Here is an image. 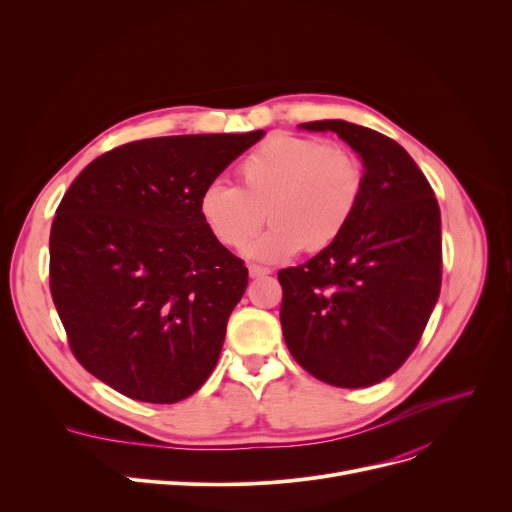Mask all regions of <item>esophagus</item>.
<instances>
[{
  "mask_svg": "<svg viewBox=\"0 0 512 512\" xmlns=\"http://www.w3.org/2000/svg\"><path fill=\"white\" fill-rule=\"evenodd\" d=\"M267 274H270V270H267V267L249 265V276H251V278H263V276H267Z\"/></svg>",
  "mask_w": 512,
  "mask_h": 512,
  "instance_id": "1",
  "label": "esophagus"
}]
</instances>
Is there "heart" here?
Returning a JSON list of instances; mask_svg holds the SVG:
<instances>
[{"label":"heart","instance_id":"obj_1","mask_svg":"<svg viewBox=\"0 0 512 512\" xmlns=\"http://www.w3.org/2000/svg\"><path fill=\"white\" fill-rule=\"evenodd\" d=\"M240 186L209 180L197 211L209 234L228 249H240L272 220L270 230L251 242L247 255L282 261L307 249H330L351 224L363 193L359 159L319 139L272 134L238 164Z\"/></svg>","mask_w":512,"mask_h":512}]
</instances>
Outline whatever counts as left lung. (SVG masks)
<instances>
[{"instance_id":"8db88e82","label":"left lung","mask_w":512,"mask_h":512,"mask_svg":"<svg viewBox=\"0 0 512 512\" xmlns=\"http://www.w3.org/2000/svg\"><path fill=\"white\" fill-rule=\"evenodd\" d=\"M336 132L363 161V193L342 238L280 270V321L290 355L313 378L367 388L409 359L442 284L440 207L413 157L386 134L344 120Z\"/></svg>"}]
</instances>
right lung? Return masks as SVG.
<instances>
[{"label":"right lung","instance_id":"1","mask_svg":"<svg viewBox=\"0 0 512 512\" xmlns=\"http://www.w3.org/2000/svg\"><path fill=\"white\" fill-rule=\"evenodd\" d=\"M263 130L182 134L99 155L49 234V288L76 361L120 394L172 405L220 359L249 272L203 226L197 199Z\"/></svg>","mask_w":512,"mask_h":512}]
</instances>
